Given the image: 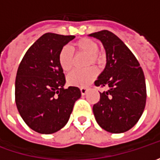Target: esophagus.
<instances>
[{"label":"esophagus","instance_id":"obj_1","mask_svg":"<svg viewBox=\"0 0 160 160\" xmlns=\"http://www.w3.org/2000/svg\"><path fill=\"white\" fill-rule=\"evenodd\" d=\"M80 91H81V93H82L83 95H84V94L87 92V88H86V87H81V88H80Z\"/></svg>","mask_w":160,"mask_h":160}]
</instances>
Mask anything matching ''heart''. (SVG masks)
Instances as JSON below:
<instances>
[{
  "label": "heart",
  "mask_w": 160,
  "mask_h": 160,
  "mask_svg": "<svg viewBox=\"0 0 160 160\" xmlns=\"http://www.w3.org/2000/svg\"><path fill=\"white\" fill-rule=\"evenodd\" d=\"M74 51L76 52H85L88 54L87 65L96 64L102 66L104 62V55L99 51V44L95 41L83 37L77 40L74 43ZM58 61L60 68L65 72L71 70L74 63V52L68 46H63L58 55ZM97 69L94 67H90L84 69H74L68 76V83L72 86L83 87L88 85L97 77Z\"/></svg>",
  "instance_id": "1"
}]
</instances>
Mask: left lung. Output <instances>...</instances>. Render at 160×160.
<instances>
[{"label":"left lung","mask_w":160,"mask_h":160,"mask_svg":"<svg viewBox=\"0 0 160 160\" xmlns=\"http://www.w3.org/2000/svg\"><path fill=\"white\" fill-rule=\"evenodd\" d=\"M102 41L107 64L94 82L108 87L100 92V101L92 107L97 123L108 132L128 131L140 119L146 104V83L142 68L129 48L108 30L90 34Z\"/></svg>","instance_id":"1"}]
</instances>
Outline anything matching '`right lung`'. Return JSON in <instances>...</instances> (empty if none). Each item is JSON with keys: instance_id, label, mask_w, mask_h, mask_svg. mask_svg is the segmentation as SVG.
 I'll return each instance as SVG.
<instances>
[{"instance_id": "1", "label": "right lung", "mask_w": 160, "mask_h": 160, "mask_svg": "<svg viewBox=\"0 0 160 160\" xmlns=\"http://www.w3.org/2000/svg\"><path fill=\"white\" fill-rule=\"evenodd\" d=\"M75 35L46 33L30 47L18 66L15 101L21 118L35 132L50 134L68 123L74 104L80 98L78 87L65 89L58 64L60 49Z\"/></svg>"}]
</instances>
